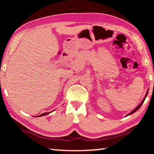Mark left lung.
Wrapping results in <instances>:
<instances>
[{"label":"left lung","instance_id":"left-lung-1","mask_svg":"<svg viewBox=\"0 0 154 154\" xmlns=\"http://www.w3.org/2000/svg\"><path fill=\"white\" fill-rule=\"evenodd\" d=\"M148 92H149V90H147V92H146V94H145V97H144V98L143 99V100L141 101V103H140L139 105H138L136 108H135L133 111H132L131 112H130V113H128L127 115V116H130V115H131V114H132V113H134V112H136L138 109H139V108L140 107V106H141V105H143V103H144V101H145V98H146V97H147V94H148Z\"/></svg>","mask_w":154,"mask_h":154}]
</instances>
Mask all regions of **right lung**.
Listing matches in <instances>:
<instances>
[{"mask_svg": "<svg viewBox=\"0 0 154 154\" xmlns=\"http://www.w3.org/2000/svg\"><path fill=\"white\" fill-rule=\"evenodd\" d=\"M51 112H52V111H51ZM51 112H48V113H42V114H41L40 116H36V117H41V116H46V115H48L49 113H50Z\"/></svg>", "mask_w": 154, "mask_h": 154, "instance_id": "1", "label": "right lung"}]
</instances>
